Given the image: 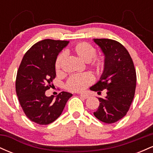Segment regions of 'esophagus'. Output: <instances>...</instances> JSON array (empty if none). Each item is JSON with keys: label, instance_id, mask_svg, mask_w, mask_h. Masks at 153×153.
Masks as SVG:
<instances>
[{"label": "esophagus", "instance_id": "34e87169", "mask_svg": "<svg viewBox=\"0 0 153 153\" xmlns=\"http://www.w3.org/2000/svg\"><path fill=\"white\" fill-rule=\"evenodd\" d=\"M80 97L83 98V99H88V98L89 97L88 95L84 94H80Z\"/></svg>", "mask_w": 153, "mask_h": 153}]
</instances>
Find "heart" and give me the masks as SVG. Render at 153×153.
I'll return each instance as SVG.
<instances>
[{
    "label": "heart",
    "instance_id": "heart-1",
    "mask_svg": "<svg viewBox=\"0 0 153 153\" xmlns=\"http://www.w3.org/2000/svg\"><path fill=\"white\" fill-rule=\"evenodd\" d=\"M72 52L76 57L83 62H88L96 71H102L106 68V59L103 57H95L96 50L94 46L87 42H80L72 48ZM65 55L64 53L59 54L57 56L54 63V68L57 73H60L64 63ZM94 82L92 75L88 73L80 75H72L67 80L65 87L68 91L73 92H80L85 90L88 86Z\"/></svg>",
    "mask_w": 153,
    "mask_h": 153
}]
</instances>
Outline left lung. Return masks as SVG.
I'll return each instance as SVG.
<instances>
[{
    "instance_id": "1",
    "label": "left lung",
    "mask_w": 153,
    "mask_h": 153,
    "mask_svg": "<svg viewBox=\"0 0 153 153\" xmlns=\"http://www.w3.org/2000/svg\"><path fill=\"white\" fill-rule=\"evenodd\" d=\"M104 54L106 68L99 81L90 88L91 91L106 90L94 114L99 120L112 124L122 119L129 109L136 88V71L132 59L122 44L109 39H94Z\"/></svg>"
}]
</instances>
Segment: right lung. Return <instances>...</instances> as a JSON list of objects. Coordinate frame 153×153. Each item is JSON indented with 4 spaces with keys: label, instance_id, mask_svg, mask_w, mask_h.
<instances>
[{
    "label": "right lung",
    "instance_id": "right-lung-1",
    "mask_svg": "<svg viewBox=\"0 0 153 153\" xmlns=\"http://www.w3.org/2000/svg\"><path fill=\"white\" fill-rule=\"evenodd\" d=\"M68 43L47 39L34 44L24 54L17 71L16 91L21 106L31 122L40 125H47L58 118L73 96L65 91L55 99L45 95L55 78L57 55Z\"/></svg>",
    "mask_w": 153,
    "mask_h": 153
}]
</instances>
